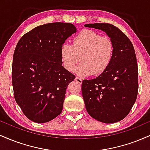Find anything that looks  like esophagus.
Here are the masks:
<instances>
[{
	"mask_svg": "<svg viewBox=\"0 0 150 150\" xmlns=\"http://www.w3.org/2000/svg\"><path fill=\"white\" fill-rule=\"evenodd\" d=\"M75 81H76V82H77V83H79V84H82V80L81 78H80V77H75Z\"/></svg>",
	"mask_w": 150,
	"mask_h": 150,
	"instance_id": "34e87169",
	"label": "esophagus"
}]
</instances>
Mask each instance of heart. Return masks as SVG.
Wrapping results in <instances>:
<instances>
[{
    "label": "heart",
    "instance_id": "1",
    "mask_svg": "<svg viewBox=\"0 0 150 150\" xmlns=\"http://www.w3.org/2000/svg\"><path fill=\"white\" fill-rule=\"evenodd\" d=\"M113 43L103 37L95 31L86 30L80 32L73 39V44L65 43L60 49L63 66L68 71H73L77 63L76 73L80 76L92 74L100 75L107 70L113 56Z\"/></svg>",
    "mask_w": 150,
    "mask_h": 150
}]
</instances>
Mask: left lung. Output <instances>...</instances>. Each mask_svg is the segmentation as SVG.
I'll list each match as a JSON object with an SVG mask.
<instances>
[{"label": "left lung", "instance_id": "1", "mask_svg": "<svg viewBox=\"0 0 150 150\" xmlns=\"http://www.w3.org/2000/svg\"><path fill=\"white\" fill-rule=\"evenodd\" d=\"M86 27L104 32L113 43V56L106 71L82 83V97L87 113L94 119L113 123L126 117L138 92L137 59L131 42L111 24H87Z\"/></svg>", "mask_w": 150, "mask_h": 150}]
</instances>
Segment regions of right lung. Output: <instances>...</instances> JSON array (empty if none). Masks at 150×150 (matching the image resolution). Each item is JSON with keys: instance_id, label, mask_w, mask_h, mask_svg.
I'll use <instances>...</instances> for the list:
<instances>
[{"instance_id": "1", "label": "right lung", "mask_w": 150, "mask_h": 150, "mask_svg": "<svg viewBox=\"0 0 150 150\" xmlns=\"http://www.w3.org/2000/svg\"><path fill=\"white\" fill-rule=\"evenodd\" d=\"M76 32L71 23L45 24L17 44L12 70L15 99L32 121L46 123L62 112L65 91L75 76L62 65L60 49Z\"/></svg>"}]
</instances>
